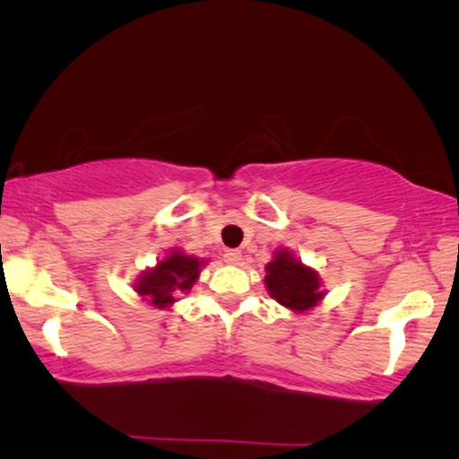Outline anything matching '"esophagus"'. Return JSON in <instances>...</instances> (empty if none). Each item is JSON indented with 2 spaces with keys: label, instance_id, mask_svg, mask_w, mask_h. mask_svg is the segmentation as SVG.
Masks as SVG:
<instances>
[{
  "label": "esophagus",
  "instance_id": "1",
  "mask_svg": "<svg viewBox=\"0 0 459 459\" xmlns=\"http://www.w3.org/2000/svg\"><path fill=\"white\" fill-rule=\"evenodd\" d=\"M223 259H225V263H230V265H238L242 259V253L240 250H225Z\"/></svg>",
  "mask_w": 459,
  "mask_h": 459
}]
</instances>
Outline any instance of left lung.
<instances>
[{"label":"left lung","instance_id":"left-lung-1","mask_svg":"<svg viewBox=\"0 0 459 459\" xmlns=\"http://www.w3.org/2000/svg\"><path fill=\"white\" fill-rule=\"evenodd\" d=\"M265 272V286L269 294L288 309L297 313L307 311L324 299V292L319 290L317 272L305 267L288 250H278L273 261L267 263Z\"/></svg>","mask_w":459,"mask_h":459}]
</instances>
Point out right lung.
Returning a JSON list of instances; mask_svg holds the SVG:
<instances>
[{
    "label": "right lung",
    "mask_w": 459,
    "mask_h": 459,
    "mask_svg": "<svg viewBox=\"0 0 459 459\" xmlns=\"http://www.w3.org/2000/svg\"><path fill=\"white\" fill-rule=\"evenodd\" d=\"M203 263L204 261H198L196 256L175 250L137 280L135 292L150 305L165 309V307L175 303V297L179 292L190 290L194 281L198 280Z\"/></svg>",
    "instance_id": "add662e5"
}]
</instances>
